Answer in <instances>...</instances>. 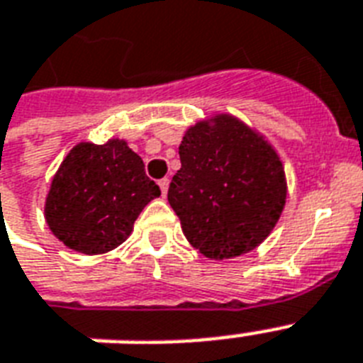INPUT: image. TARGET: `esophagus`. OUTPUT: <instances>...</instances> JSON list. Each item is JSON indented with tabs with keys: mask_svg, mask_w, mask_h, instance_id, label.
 Wrapping results in <instances>:
<instances>
[{
	"mask_svg": "<svg viewBox=\"0 0 363 363\" xmlns=\"http://www.w3.org/2000/svg\"><path fill=\"white\" fill-rule=\"evenodd\" d=\"M160 184V190H162V196H165L167 194V188H169V179H162V181H158Z\"/></svg>",
	"mask_w": 363,
	"mask_h": 363,
	"instance_id": "obj_1",
	"label": "esophagus"
}]
</instances>
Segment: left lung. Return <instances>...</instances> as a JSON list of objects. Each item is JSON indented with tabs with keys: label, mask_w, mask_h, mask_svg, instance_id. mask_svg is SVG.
Wrapping results in <instances>:
<instances>
[{
	"label": "left lung",
	"mask_w": 363,
	"mask_h": 363,
	"mask_svg": "<svg viewBox=\"0 0 363 363\" xmlns=\"http://www.w3.org/2000/svg\"><path fill=\"white\" fill-rule=\"evenodd\" d=\"M181 169L167 201L188 242L211 259H228L258 247L286 203V177L275 148L232 115L188 128Z\"/></svg>",
	"instance_id": "left-lung-1"
}]
</instances>
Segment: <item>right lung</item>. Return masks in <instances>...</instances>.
<instances>
[{
	"instance_id": "add662e5",
	"label": "right lung",
	"mask_w": 363,
	"mask_h": 363,
	"mask_svg": "<svg viewBox=\"0 0 363 363\" xmlns=\"http://www.w3.org/2000/svg\"><path fill=\"white\" fill-rule=\"evenodd\" d=\"M160 188L124 139L79 143L65 156L45 201L50 232L77 252L105 254L128 239Z\"/></svg>"
}]
</instances>
